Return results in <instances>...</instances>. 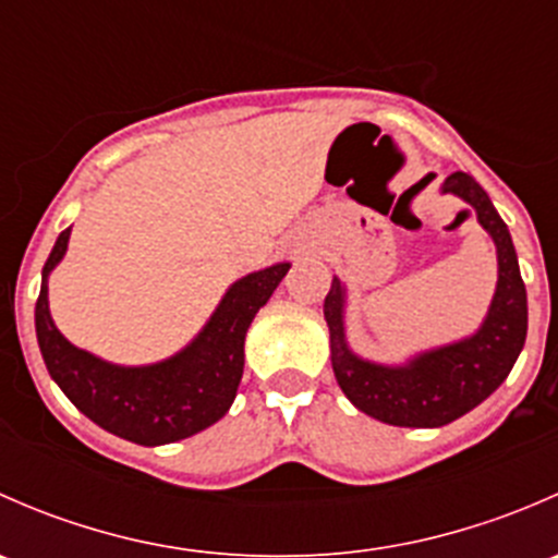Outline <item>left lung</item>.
I'll use <instances>...</instances> for the list:
<instances>
[{"label": "left lung", "mask_w": 558, "mask_h": 558, "mask_svg": "<svg viewBox=\"0 0 558 558\" xmlns=\"http://www.w3.org/2000/svg\"><path fill=\"white\" fill-rule=\"evenodd\" d=\"M440 191L464 199L497 247V289L477 331L415 353L404 364H378L348 345L345 286L337 275L324 300L331 369L342 393L362 413L410 429H437L477 408L505 384L526 340V289L508 223L472 174H448Z\"/></svg>", "instance_id": "8db88e82"}]
</instances>
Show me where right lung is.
I'll use <instances>...</instances> for the list:
<instances>
[{
  "instance_id": "right-lung-1",
  "label": "right lung",
  "mask_w": 558,
  "mask_h": 558,
  "mask_svg": "<svg viewBox=\"0 0 558 558\" xmlns=\"http://www.w3.org/2000/svg\"><path fill=\"white\" fill-rule=\"evenodd\" d=\"M70 232L72 227L59 234L45 262L35 307L45 367L66 399L105 432L148 448L185 440L221 421L243 378L247 326L291 264L278 262L234 280L199 335L174 356L123 367L72 345L50 318L48 278L64 258Z\"/></svg>"
}]
</instances>
